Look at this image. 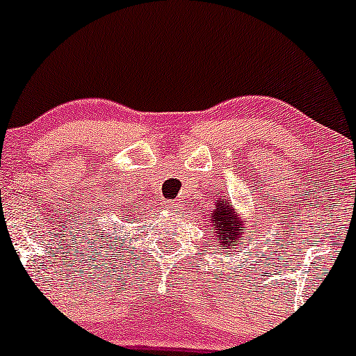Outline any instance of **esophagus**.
I'll return each instance as SVG.
<instances>
[{"instance_id":"esophagus-1","label":"esophagus","mask_w":356,"mask_h":356,"mask_svg":"<svg viewBox=\"0 0 356 356\" xmlns=\"http://www.w3.org/2000/svg\"><path fill=\"white\" fill-rule=\"evenodd\" d=\"M165 208H167V210H172V211H177L179 208H181V203H179L177 200H172L165 204Z\"/></svg>"}]
</instances>
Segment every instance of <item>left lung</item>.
Wrapping results in <instances>:
<instances>
[{"label": "left lung", "instance_id": "8db88e82", "mask_svg": "<svg viewBox=\"0 0 356 356\" xmlns=\"http://www.w3.org/2000/svg\"><path fill=\"white\" fill-rule=\"evenodd\" d=\"M211 222H213V227L210 229L211 232H217V239L220 241L222 246H229L232 245H241V227L236 220V211L232 208V204L229 201H222V200H215V211L213 217H211Z\"/></svg>", "mask_w": 356, "mask_h": 356}]
</instances>
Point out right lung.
<instances>
[{"label":"right lung","mask_w":356,"mask_h":356,"mask_svg":"<svg viewBox=\"0 0 356 356\" xmlns=\"http://www.w3.org/2000/svg\"><path fill=\"white\" fill-rule=\"evenodd\" d=\"M99 238H102V241H103V236H99Z\"/></svg>","instance_id":"add662e5"}]
</instances>
